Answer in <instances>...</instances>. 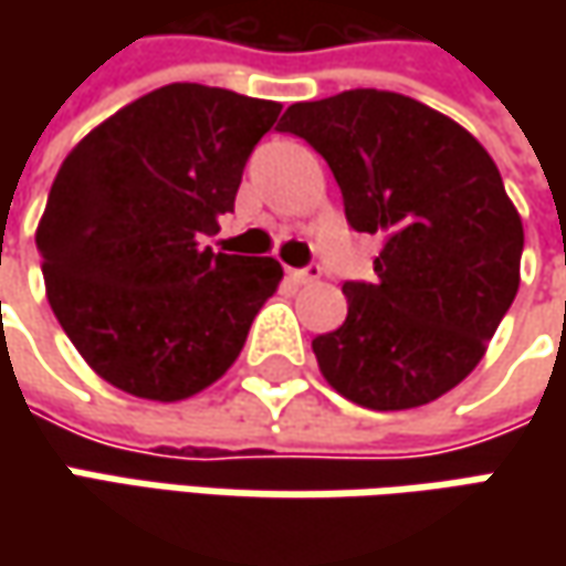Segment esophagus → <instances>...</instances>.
Instances as JSON below:
<instances>
[{"mask_svg":"<svg viewBox=\"0 0 566 566\" xmlns=\"http://www.w3.org/2000/svg\"><path fill=\"white\" fill-rule=\"evenodd\" d=\"M295 283H302V286H308V283H317L321 280V264H308V268H295L290 271Z\"/></svg>","mask_w":566,"mask_h":566,"instance_id":"esophagus-1","label":"esophagus"}]
</instances>
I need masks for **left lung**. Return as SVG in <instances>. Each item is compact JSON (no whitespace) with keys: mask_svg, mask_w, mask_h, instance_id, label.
Here are the masks:
<instances>
[{"mask_svg":"<svg viewBox=\"0 0 566 566\" xmlns=\"http://www.w3.org/2000/svg\"><path fill=\"white\" fill-rule=\"evenodd\" d=\"M276 132L327 160L349 227L384 235L375 280H346V321L312 339L321 375L378 412L438 400L485 356L520 290L523 223L489 150L375 87L293 103Z\"/></svg>","mask_w":566,"mask_h":566,"instance_id":"obj_1","label":"left lung"}]
</instances>
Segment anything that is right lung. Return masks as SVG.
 I'll list each match as a JSON object with an SVG mask.
<instances>
[{
  "mask_svg": "<svg viewBox=\"0 0 566 566\" xmlns=\"http://www.w3.org/2000/svg\"><path fill=\"white\" fill-rule=\"evenodd\" d=\"M280 103L166 84L97 125L55 176L36 249L62 331L132 397L186 400L227 375L283 268L201 245Z\"/></svg>",
  "mask_w": 566,
  "mask_h": 566,
  "instance_id": "obj_1",
  "label": "right lung"
}]
</instances>
